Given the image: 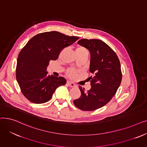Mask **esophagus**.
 Listing matches in <instances>:
<instances>
[{"label": "esophagus", "mask_w": 147, "mask_h": 147, "mask_svg": "<svg viewBox=\"0 0 147 147\" xmlns=\"http://www.w3.org/2000/svg\"><path fill=\"white\" fill-rule=\"evenodd\" d=\"M67 84H68V86L71 87V88H73V87H75L76 86L74 83H73L71 82H69V81L67 82Z\"/></svg>", "instance_id": "esophagus-1"}]
</instances>
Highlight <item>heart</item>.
<instances>
[{
    "label": "heart",
    "mask_w": 147,
    "mask_h": 147,
    "mask_svg": "<svg viewBox=\"0 0 147 147\" xmlns=\"http://www.w3.org/2000/svg\"><path fill=\"white\" fill-rule=\"evenodd\" d=\"M76 52L79 53H83L88 52V51L85 48L83 47V46H79V47L76 49ZM67 74L68 76L71 77V78H74V77L77 76L78 73H77V71L75 70L74 69H68L67 71Z\"/></svg>",
    "instance_id": "1"
}]
</instances>
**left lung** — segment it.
<instances>
[{
  "instance_id": "1",
  "label": "left lung",
  "mask_w": 147,
  "mask_h": 147,
  "mask_svg": "<svg viewBox=\"0 0 147 147\" xmlns=\"http://www.w3.org/2000/svg\"><path fill=\"white\" fill-rule=\"evenodd\" d=\"M78 43L90 53L89 78L91 88L87 92L79 86L80 96L74 104L83 111H94L106 105L115 93L122 79L119 59L110 46L98 39L83 38Z\"/></svg>"
}]
</instances>
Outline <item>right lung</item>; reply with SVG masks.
<instances>
[{
    "mask_svg": "<svg viewBox=\"0 0 147 147\" xmlns=\"http://www.w3.org/2000/svg\"><path fill=\"white\" fill-rule=\"evenodd\" d=\"M79 38L53 31L39 33L20 51L16 67V78L21 91L28 101L42 104L51 99L56 89L64 85L63 77L48 74L46 67L55 61L61 51Z\"/></svg>",
    "mask_w": 147,
    "mask_h": 147,
    "instance_id": "obj_1",
    "label": "right lung"
}]
</instances>
